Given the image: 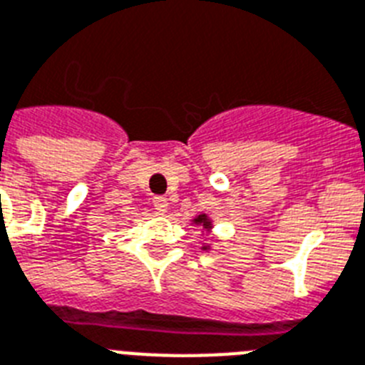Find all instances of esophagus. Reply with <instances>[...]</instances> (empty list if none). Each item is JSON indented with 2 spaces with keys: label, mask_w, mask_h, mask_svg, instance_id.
Segmentation results:
<instances>
[{
  "label": "esophagus",
  "mask_w": 365,
  "mask_h": 365,
  "mask_svg": "<svg viewBox=\"0 0 365 365\" xmlns=\"http://www.w3.org/2000/svg\"><path fill=\"white\" fill-rule=\"evenodd\" d=\"M153 207H155V210H157L158 214H166L168 208H170V203H168L166 197L158 195V197L153 199Z\"/></svg>",
  "instance_id": "1"
}]
</instances>
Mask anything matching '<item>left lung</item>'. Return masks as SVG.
Masks as SVG:
<instances>
[{
  "mask_svg": "<svg viewBox=\"0 0 365 365\" xmlns=\"http://www.w3.org/2000/svg\"><path fill=\"white\" fill-rule=\"evenodd\" d=\"M192 223H195V225L203 227V230H207V232H210L212 230V220L207 216V214H199V216H195L194 220H192ZM205 251H208L210 249V245H203Z\"/></svg>",
  "mask_w": 365,
  "mask_h": 365,
  "instance_id": "obj_1",
  "label": "left lung"
}]
</instances>
